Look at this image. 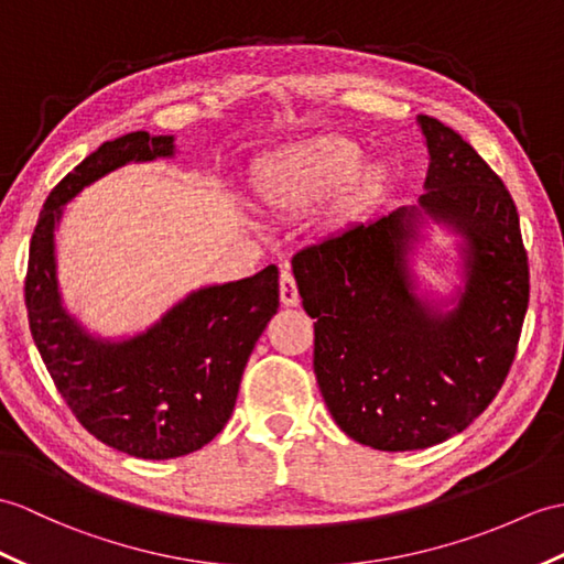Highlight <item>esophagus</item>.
Returning a JSON list of instances; mask_svg holds the SVG:
<instances>
[{
	"label": "esophagus",
	"instance_id": "34e87169",
	"mask_svg": "<svg viewBox=\"0 0 564 564\" xmlns=\"http://www.w3.org/2000/svg\"><path fill=\"white\" fill-rule=\"evenodd\" d=\"M281 303L285 307H295L300 303L295 276H293V271H288V269L281 271Z\"/></svg>",
	"mask_w": 564,
	"mask_h": 564
}]
</instances>
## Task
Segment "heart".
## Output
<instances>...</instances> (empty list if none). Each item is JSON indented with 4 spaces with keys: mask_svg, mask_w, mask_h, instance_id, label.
<instances>
[{
    "mask_svg": "<svg viewBox=\"0 0 564 564\" xmlns=\"http://www.w3.org/2000/svg\"><path fill=\"white\" fill-rule=\"evenodd\" d=\"M362 167V149L346 137H314L261 159L252 170V194L269 214L291 216L334 199Z\"/></svg>",
    "mask_w": 564,
    "mask_h": 564,
    "instance_id": "b5f03b06",
    "label": "heart"
}]
</instances>
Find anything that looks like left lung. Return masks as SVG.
I'll return each instance as SVG.
<instances>
[{"label": "left lung", "mask_w": 564, "mask_h": 564, "mask_svg": "<svg viewBox=\"0 0 564 564\" xmlns=\"http://www.w3.org/2000/svg\"><path fill=\"white\" fill-rule=\"evenodd\" d=\"M430 167L417 206L293 257L314 322V375L348 437L425 449L466 430L502 389L529 307V257L512 194L452 127L421 115ZM425 213L459 231L467 283L442 315L412 293L408 252Z\"/></svg>", "instance_id": "8db88e82"}]
</instances>
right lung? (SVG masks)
<instances>
[{"instance_id":"right-lung-1","label":"right lung","mask_w":564,"mask_h":564,"mask_svg":"<svg viewBox=\"0 0 564 564\" xmlns=\"http://www.w3.org/2000/svg\"><path fill=\"white\" fill-rule=\"evenodd\" d=\"M173 153V137L132 132L86 155L47 196L23 288L33 341L76 421L137 459L192 454L226 427L245 365L279 310L273 264L250 279L199 288L124 341L86 334L62 307L55 228L64 204L117 167Z\"/></svg>"}]
</instances>
